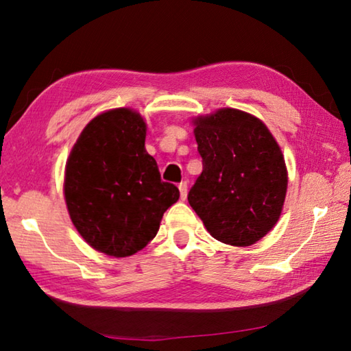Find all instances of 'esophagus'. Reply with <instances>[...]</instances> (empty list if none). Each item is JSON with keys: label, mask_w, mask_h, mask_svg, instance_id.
Here are the masks:
<instances>
[{"label": "esophagus", "mask_w": 351, "mask_h": 351, "mask_svg": "<svg viewBox=\"0 0 351 351\" xmlns=\"http://www.w3.org/2000/svg\"><path fill=\"white\" fill-rule=\"evenodd\" d=\"M180 192H181V199H186L187 197V192H189V184H187V181H182V182H180Z\"/></svg>", "instance_id": "1"}]
</instances>
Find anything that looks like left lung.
Returning a JSON list of instances; mask_svg holds the SVG:
<instances>
[{
	"label": "left lung",
	"mask_w": 351,
	"mask_h": 351,
	"mask_svg": "<svg viewBox=\"0 0 351 351\" xmlns=\"http://www.w3.org/2000/svg\"><path fill=\"white\" fill-rule=\"evenodd\" d=\"M193 123L202 173L190 189L189 204L215 239L252 245L282 212V152L263 121L242 110L219 109Z\"/></svg>",
	"instance_id": "1"
}]
</instances>
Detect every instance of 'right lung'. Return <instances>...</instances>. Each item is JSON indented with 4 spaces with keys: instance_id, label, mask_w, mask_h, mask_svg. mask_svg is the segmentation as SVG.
<instances>
[{
    "instance_id": "right-lung-1",
    "label": "right lung",
    "mask_w": 351,
    "mask_h": 351,
    "mask_svg": "<svg viewBox=\"0 0 351 351\" xmlns=\"http://www.w3.org/2000/svg\"><path fill=\"white\" fill-rule=\"evenodd\" d=\"M145 123L132 109L98 114L66 164L64 197L76 230L95 250L125 258L156 237L180 190L161 181L145 150Z\"/></svg>"
}]
</instances>
